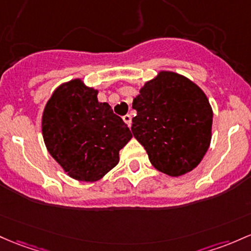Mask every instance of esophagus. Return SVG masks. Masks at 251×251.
Wrapping results in <instances>:
<instances>
[{
  "mask_svg": "<svg viewBox=\"0 0 251 251\" xmlns=\"http://www.w3.org/2000/svg\"><path fill=\"white\" fill-rule=\"evenodd\" d=\"M123 119H124V121H125V123H126V124H127V125H128V126H130V127H131V124H132V118H131V115L126 114V115H125V117H124V118H123Z\"/></svg>",
  "mask_w": 251,
  "mask_h": 251,
  "instance_id": "34e87169",
  "label": "esophagus"
}]
</instances>
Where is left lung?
Here are the masks:
<instances>
[{
	"mask_svg": "<svg viewBox=\"0 0 251 251\" xmlns=\"http://www.w3.org/2000/svg\"><path fill=\"white\" fill-rule=\"evenodd\" d=\"M132 133L151 164L173 177L195 169L207 152L213 111L201 88L173 71H159L133 99Z\"/></svg>",
	"mask_w": 251,
	"mask_h": 251,
	"instance_id": "obj_1",
	"label": "left lung"
}]
</instances>
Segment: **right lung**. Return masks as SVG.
I'll use <instances>...</instances> for the list:
<instances>
[{"mask_svg": "<svg viewBox=\"0 0 251 251\" xmlns=\"http://www.w3.org/2000/svg\"><path fill=\"white\" fill-rule=\"evenodd\" d=\"M98 90L81 78L54 89L41 118V132L50 155L70 177L95 182L119 163V151L131 131Z\"/></svg>", "mask_w": 251, "mask_h": 251, "instance_id": "right-lung-1", "label": "right lung"}]
</instances>
